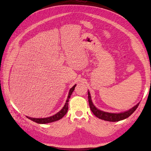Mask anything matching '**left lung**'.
Returning <instances> with one entry per match:
<instances>
[{"instance_id":"obj_1","label":"left lung","mask_w":151,"mask_h":151,"mask_svg":"<svg viewBox=\"0 0 151 151\" xmlns=\"http://www.w3.org/2000/svg\"><path fill=\"white\" fill-rule=\"evenodd\" d=\"M88 101H89V107H90L91 110L96 117L101 119L107 121H111V122L121 121V120L124 119H127V117H129L130 115H132L134 112L135 111V110H136L137 108L138 107V106L139 104V102L138 104H137L136 106H134L133 108L130 109L129 110L126 111L124 112H122V113H119V114H114V113H108V112L101 111L96 108L94 106V104H93L91 95H90V93H89V91H88Z\"/></svg>"}]
</instances>
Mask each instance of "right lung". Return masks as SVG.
<instances>
[{"label":"right lung","mask_w":151,"mask_h":151,"mask_svg":"<svg viewBox=\"0 0 151 151\" xmlns=\"http://www.w3.org/2000/svg\"><path fill=\"white\" fill-rule=\"evenodd\" d=\"M76 84L70 89L69 92V95H68V97H67V99L66 101V102L63 108L59 112H58L57 114L55 115H52V116H50L49 117H46V118H32V117H30L27 116V118L33 121L34 122H36L37 123L39 124H46V123H52V122L56 121L58 120H60V119H62L64 115H65L67 113V110H68V102H69V99L70 97V95H71L72 93L73 92L74 89H75L76 87Z\"/></svg>","instance_id":"right-lung-1"}]
</instances>
